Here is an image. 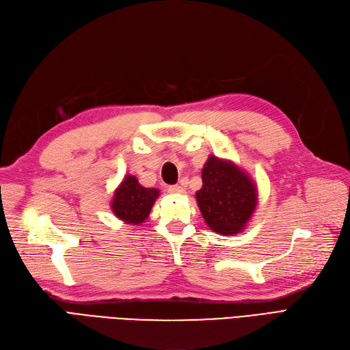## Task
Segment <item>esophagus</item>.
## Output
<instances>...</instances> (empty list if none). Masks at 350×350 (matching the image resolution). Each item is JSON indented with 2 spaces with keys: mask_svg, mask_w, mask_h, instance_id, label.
I'll return each instance as SVG.
<instances>
[{
  "mask_svg": "<svg viewBox=\"0 0 350 350\" xmlns=\"http://www.w3.org/2000/svg\"><path fill=\"white\" fill-rule=\"evenodd\" d=\"M167 192H171V194H184L185 188L180 185H170L167 187Z\"/></svg>",
  "mask_w": 350,
  "mask_h": 350,
  "instance_id": "obj_1",
  "label": "esophagus"
}]
</instances>
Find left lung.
I'll use <instances>...</instances> for the list:
<instances>
[{
    "instance_id": "obj_1",
    "label": "left lung",
    "mask_w": 350,
    "mask_h": 350,
    "mask_svg": "<svg viewBox=\"0 0 350 350\" xmlns=\"http://www.w3.org/2000/svg\"><path fill=\"white\" fill-rule=\"evenodd\" d=\"M201 176L202 187L196 197L207 226L224 236L242 232L258 206L256 184L236 163L213 154Z\"/></svg>"
}]
</instances>
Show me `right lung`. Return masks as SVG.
<instances>
[{"label":"right lung","mask_w":350,"mask_h":350,"mask_svg":"<svg viewBox=\"0 0 350 350\" xmlns=\"http://www.w3.org/2000/svg\"><path fill=\"white\" fill-rule=\"evenodd\" d=\"M159 189L144 188L133 175H126L114 191L111 210L117 219L127 224H140L148 219Z\"/></svg>","instance_id":"1"}]
</instances>
